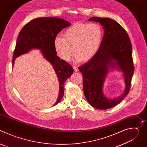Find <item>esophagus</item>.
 <instances>
[{"mask_svg":"<svg viewBox=\"0 0 147 147\" xmlns=\"http://www.w3.org/2000/svg\"><path fill=\"white\" fill-rule=\"evenodd\" d=\"M73 67L74 70L75 72H78V68L77 67H76L75 66H73Z\"/></svg>","mask_w":147,"mask_h":147,"instance_id":"34e87169","label":"esophagus"}]
</instances>
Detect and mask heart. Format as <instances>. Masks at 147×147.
I'll use <instances>...</instances> for the list:
<instances>
[{
    "label": "heart",
    "instance_id": "obj_1",
    "mask_svg": "<svg viewBox=\"0 0 147 147\" xmlns=\"http://www.w3.org/2000/svg\"><path fill=\"white\" fill-rule=\"evenodd\" d=\"M102 37L103 28L99 24L77 23L65 30L63 37H55L54 48L58 56L65 61L71 59L74 51L76 61H87L98 52Z\"/></svg>",
    "mask_w": 147,
    "mask_h": 147
}]
</instances>
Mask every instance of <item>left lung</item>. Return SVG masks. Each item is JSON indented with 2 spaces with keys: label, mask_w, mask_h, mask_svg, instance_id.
<instances>
[{
  "label": "left lung",
  "mask_w": 147,
  "mask_h": 147,
  "mask_svg": "<svg viewBox=\"0 0 147 147\" xmlns=\"http://www.w3.org/2000/svg\"><path fill=\"white\" fill-rule=\"evenodd\" d=\"M88 21L100 23L104 35L96 55L78 69L83 76L84 93L88 103L95 108L108 109L120 103L129 92L134 71L132 45L127 32L115 20L92 17ZM112 69L123 73L125 89L121 96L112 99L104 95L102 86L106 75Z\"/></svg>",
  "instance_id": "1"
}]
</instances>
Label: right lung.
<instances>
[{
  "mask_svg": "<svg viewBox=\"0 0 147 147\" xmlns=\"http://www.w3.org/2000/svg\"><path fill=\"white\" fill-rule=\"evenodd\" d=\"M71 25L70 22L57 17L35 18L28 22L20 31L13 56V66L16 57L33 49L40 50L43 56L52 65L59 82L57 105L64 94V83L73 73L72 66L56 55L53 41L57 35Z\"/></svg>",
  "mask_w": 147,
  "mask_h": 147,
  "instance_id": "right-lung-1",
  "label": "right lung"
}]
</instances>
